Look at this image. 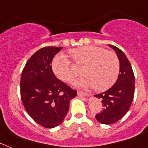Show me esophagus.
Masks as SVG:
<instances>
[{"instance_id": "esophagus-1", "label": "esophagus", "mask_w": 148, "mask_h": 148, "mask_svg": "<svg viewBox=\"0 0 148 148\" xmlns=\"http://www.w3.org/2000/svg\"><path fill=\"white\" fill-rule=\"evenodd\" d=\"M78 95H79V96H84V97H85V96H88L89 94L85 92H83V91L79 90V91H78Z\"/></svg>"}]
</instances>
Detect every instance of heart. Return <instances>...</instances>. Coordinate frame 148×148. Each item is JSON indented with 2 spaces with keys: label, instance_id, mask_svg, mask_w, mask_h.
<instances>
[{
  "label": "heart",
  "instance_id": "b5f03b06",
  "mask_svg": "<svg viewBox=\"0 0 148 148\" xmlns=\"http://www.w3.org/2000/svg\"><path fill=\"white\" fill-rule=\"evenodd\" d=\"M70 56L78 64L84 65L82 73L84 78L77 82L81 87H92L96 91H105L117 80L120 64L115 53L95 46H84L69 51ZM52 70L62 82L73 83L75 80L71 63L64 55L58 54L52 61Z\"/></svg>",
  "mask_w": 148,
  "mask_h": 148
}]
</instances>
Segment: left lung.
I'll list each match as a JSON object with an SVG mask.
<instances>
[{"label":"left lung","instance_id":"8db88e82","mask_svg":"<svg viewBox=\"0 0 148 148\" xmlns=\"http://www.w3.org/2000/svg\"><path fill=\"white\" fill-rule=\"evenodd\" d=\"M108 46L114 49L118 56L120 73L113 87L102 93L95 95L101 100L104 107L96 114L95 119L104 125L113 124L126 114L131 106L135 90V77L129 60L118 47L110 44Z\"/></svg>","mask_w":148,"mask_h":148}]
</instances>
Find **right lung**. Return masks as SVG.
Returning <instances> with one entry per match:
<instances>
[{
  "instance_id": "add662e5",
  "label": "right lung",
  "mask_w": 148,
  "mask_h": 148,
  "mask_svg": "<svg viewBox=\"0 0 148 148\" xmlns=\"http://www.w3.org/2000/svg\"><path fill=\"white\" fill-rule=\"evenodd\" d=\"M63 47H46L27 61L21 78V97L30 117L44 127L61 125L77 91L56 78L52 70L54 56Z\"/></svg>"
}]
</instances>
